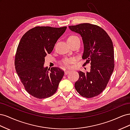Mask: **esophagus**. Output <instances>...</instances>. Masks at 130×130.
I'll list each match as a JSON object with an SVG mask.
<instances>
[{"label":"esophagus","mask_w":130,"mask_h":130,"mask_svg":"<svg viewBox=\"0 0 130 130\" xmlns=\"http://www.w3.org/2000/svg\"><path fill=\"white\" fill-rule=\"evenodd\" d=\"M69 72H70L69 70H66V71H64V74H65V75H67L69 73Z\"/></svg>","instance_id":"1"}]
</instances>
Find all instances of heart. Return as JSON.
I'll use <instances>...</instances> for the list:
<instances>
[{
	"instance_id": "heart-1",
	"label": "heart",
	"mask_w": 130,
	"mask_h": 130,
	"mask_svg": "<svg viewBox=\"0 0 130 130\" xmlns=\"http://www.w3.org/2000/svg\"><path fill=\"white\" fill-rule=\"evenodd\" d=\"M77 40H80L78 36L76 35H71L68 37L67 38V42L68 43H72L74 41H75ZM76 61V59L75 58H65L62 60L61 63L66 67H69L70 64H73L75 63Z\"/></svg>"
}]
</instances>
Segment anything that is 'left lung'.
<instances>
[{
    "label": "left lung",
    "instance_id": "left-lung-1",
    "mask_svg": "<svg viewBox=\"0 0 130 130\" xmlns=\"http://www.w3.org/2000/svg\"><path fill=\"white\" fill-rule=\"evenodd\" d=\"M69 28L81 35L84 44L82 58L86 60L84 65L90 64L89 72H78L79 78L75 88L82 96H96L105 89L115 67L112 41L107 32L96 25L82 23Z\"/></svg>",
    "mask_w": 130,
    "mask_h": 130
}]
</instances>
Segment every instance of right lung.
Returning a JSON list of instances; mask_svg holds the SVG:
<instances>
[{"mask_svg": "<svg viewBox=\"0 0 130 130\" xmlns=\"http://www.w3.org/2000/svg\"><path fill=\"white\" fill-rule=\"evenodd\" d=\"M66 26H36L23 35L17 49L14 65L25 89L38 99L52 96L57 91L64 72L57 67H44L45 57L50 54Z\"/></svg>", "mask_w": 130, "mask_h": 130, "instance_id": "right-lung-1", "label": "right lung"}]
</instances>
